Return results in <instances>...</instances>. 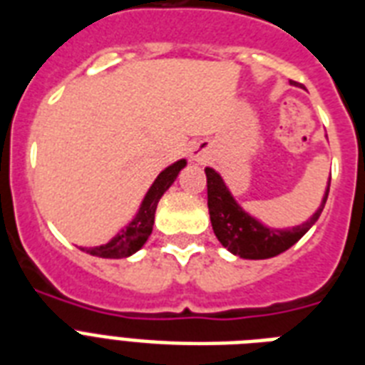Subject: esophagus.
<instances>
[{
	"label": "esophagus",
	"mask_w": 365,
	"mask_h": 365,
	"mask_svg": "<svg viewBox=\"0 0 365 365\" xmlns=\"http://www.w3.org/2000/svg\"><path fill=\"white\" fill-rule=\"evenodd\" d=\"M192 160H196V162H203L205 160V156H203V153L201 150H192Z\"/></svg>",
	"instance_id": "esophagus-1"
}]
</instances>
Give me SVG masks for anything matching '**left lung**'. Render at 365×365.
<instances>
[{
    "label": "left lung",
    "mask_w": 365,
    "mask_h": 365,
    "mask_svg": "<svg viewBox=\"0 0 365 365\" xmlns=\"http://www.w3.org/2000/svg\"><path fill=\"white\" fill-rule=\"evenodd\" d=\"M205 175L207 207H209L212 232L224 249H228L232 255L245 258V260L273 258V256L281 255V252L290 249L292 245L298 243L299 239L313 228V224L319 220L320 212L326 205V200H328L331 180L328 179L319 209L305 222L294 226V228H271L239 205L218 171H215L212 168H205Z\"/></svg>",
    "instance_id": "1"
}]
</instances>
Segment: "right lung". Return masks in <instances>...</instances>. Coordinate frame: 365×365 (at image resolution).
<instances>
[{
	"instance_id": "right-lung-1",
	"label": "right lung",
	"mask_w": 365,
	"mask_h": 365,
	"mask_svg": "<svg viewBox=\"0 0 365 365\" xmlns=\"http://www.w3.org/2000/svg\"><path fill=\"white\" fill-rule=\"evenodd\" d=\"M186 168V160H177L175 164L168 165L162 173L156 177L153 186L143 197L141 205L137 209L135 217L130 220L126 228L120 230L115 237L110 239L109 243L100 245V247H83L81 250L88 252L98 258H128V256L135 255L137 250L141 249L143 245L147 243L148 235L153 233L154 226V215H156V207H158L160 197L164 196V192L169 186L173 185L175 179L179 177L180 169Z\"/></svg>"
}]
</instances>
